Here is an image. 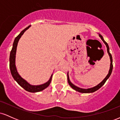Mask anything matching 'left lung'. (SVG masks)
<instances>
[{
	"label": "left lung",
	"mask_w": 120,
	"mask_h": 120,
	"mask_svg": "<svg viewBox=\"0 0 120 120\" xmlns=\"http://www.w3.org/2000/svg\"><path fill=\"white\" fill-rule=\"evenodd\" d=\"M99 37H100V38H101V39L103 41V42L104 43V44L105 45L106 47H107V52H108L109 56L110 61H111V64H110V68H109V71H108V74H107V76L105 77V78H104V79H103V80L101 81V82H100V83H99L98 85H96V86L93 87L89 88V89H82V88H80V87H79L76 86L75 85H74V84H73L72 83H71V81H70L69 77V74H68V72L67 75H68V82L69 85H70V86H71V87L72 88V89H73L74 90L77 91L79 92V93H94V92L96 91V90H99V89L102 86L104 83H105L106 81H107V79H108L109 77H110V75H111V73H112V69H113V64H112V61H112V55H111V54L110 53V52H109V48L108 43H107L105 41H104V39H103L102 35H100V34H99Z\"/></svg>",
	"instance_id": "left-lung-1"
}]
</instances>
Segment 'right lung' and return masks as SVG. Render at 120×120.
I'll return each mask as SVG.
<instances>
[{"label": "right lung", "instance_id": "1", "mask_svg": "<svg viewBox=\"0 0 120 120\" xmlns=\"http://www.w3.org/2000/svg\"><path fill=\"white\" fill-rule=\"evenodd\" d=\"M30 26H31V25H29L26 28L23 30L19 34V35H17L15 39V41L13 43V47H12V50L10 53V56H9V68H10L11 73L12 77L20 86L24 88L25 90L27 91L30 92V93H37V92H39L43 90L44 89H45L49 86L51 82L52 77L53 74H51L49 80L47 82H46V83L39 85H31L30 83H29L26 81L25 80L24 78L21 77V75L18 73L17 68H16V64H15V63H16V50H17L18 42H19V39H20L21 37L24 33L25 31L28 29Z\"/></svg>", "mask_w": 120, "mask_h": 120}]
</instances>
